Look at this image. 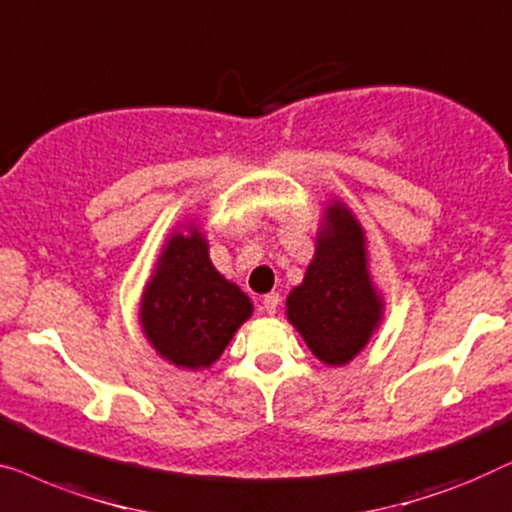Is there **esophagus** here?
<instances>
[{"mask_svg":"<svg viewBox=\"0 0 512 512\" xmlns=\"http://www.w3.org/2000/svg\"><path fill=\"white\" fill-rule=\"evenodd\" d=\"M278 304H280V297L276 292H269L264 297V301H262V308H264V313H269V315H273L278 311Z\"/></svg>","mask_w":512,"mask_h":512,"instance_id":"obj_1","label":"esophagus"}]
</instances>
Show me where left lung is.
Listing matches in <instances>:
<instances>
[{"label":"left lung","mask_w":512,"mask_h":512,"mask_svg":"<svg viewBox=\"0 0 512 512\" xmlns=\"http://www.w3.org/2000/svg\"><path fill=\"white\" fill-rule=\"evenodd\" d=\"M285 315L327 366L352 362L383 325L385 299L371 278L364 227L341 199L322 211L315 255L287 294Z\"/></svg>","instance_id":"left-lung-1"}]
</instances>
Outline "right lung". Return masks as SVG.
I'll return each mask as SVG.
<instances>
[{"label": "right lung", "mask_w": 512, "mask_h": 512, "mask_svg": "<svg viewBox=\"0 0 512 512\" xmlns=\"http://www.w3.org/2000/svg\"><path fill=\"white\" fill-rule=\"evenodd\" d=\"M250 315L253 301L215 269L197 222L171 229L139 301L150 348L176 369H211Z\"/></svg>", "instance_id": "obj_1"}]
</instances>
